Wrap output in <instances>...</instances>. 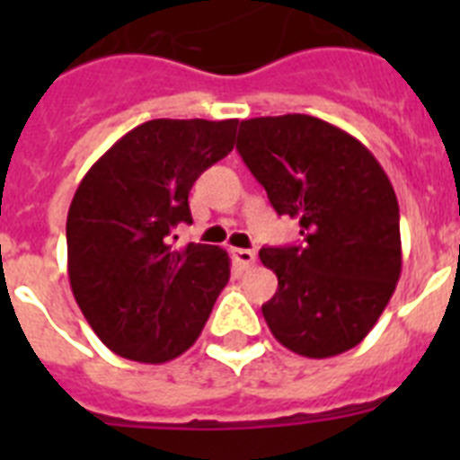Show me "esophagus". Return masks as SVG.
Instances as JSON below:
<instances>
[{
    "label": "esophagus",
    "mask_w": 460,
    "mask_h": 460,
    "mask_svg": "<svg viewBox=\"0 0 460 460\" xmlns=\"http://www.w3.org/2000/svg\"><path fill=\"white\" fill-rule=\"evenodd\" d=\"M233 258L242 270H249L255 265V251L249 249H233Z\"/></svg>",
    "instance_id": "obj_1"
}]
</instances>
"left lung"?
<instances>
[{
    "instance_id": "1",
    "label": "left lung",
    "mask_w": 460,
    "mask_h": 460,
    "mask_svg": "<svg viewBox=\"0 0 460 460\" xmlns=\"http://www.w3.org/2000/svg\"><path fill=\"white\" fill-rule=\"evenodd\" d=\"M237 152L279 217L299 221L304 243L265 246L279 290L262 304L288 350L324 359L367 339L401 276L394 186L350 133L311 115L239 124Z\"/></svg>"
}]
</instances>
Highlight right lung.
Wrapping results in <instances>:
<instances>
[{
	"label": "right lung",
	"mask_w": 460,
	"mask_h": 460,
	"mask_svg": "<svg viewBox=\"0 0 460 460\" xmlns=\"http://www.w3.org/2000/svg\"><path fill=\"white\" fill-rule=\"evenodd\" d=\"M237 119H152L89 168L66 218L68 280L80 311L115 355L164 364L198 341L230 279L218 246L177 249L193 223L189 193L233 152Z\"/></svg>",
	"instance_id": "1"
}]
</instances>
